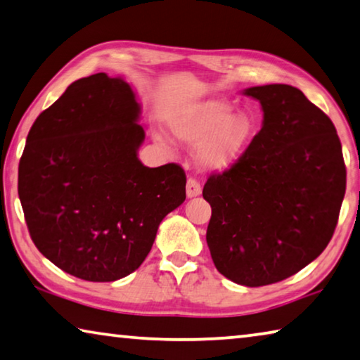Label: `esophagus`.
<instances>
[{
    "label": "esophagus",
    "instance_id": "34e87169",
    "mask_svg": "<svg viewBox=\"0 0 360 360\" xmlns=\"http://www.w3.org/2000/svg\"><path fill=\"white\" fill-rule=\"evenodd\" d=\"M186 193H187V197H189V198L200 195V193H202V184L197 179L189 178V179H187V184H186Z\"/></svg>",
    "mask_w": 360,
    "mask_h": 360
}]
</instances>
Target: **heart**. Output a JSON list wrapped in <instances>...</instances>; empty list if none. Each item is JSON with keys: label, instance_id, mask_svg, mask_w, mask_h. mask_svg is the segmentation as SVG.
<instances>
[{"label": "heart", "instance_id": "1", "mask_svg": "<svg viewBox=\"0 0 360 360\" xmlns=\"http://www.w3.org/2000/svg\"><path fill=\"white\" fill-rule=\"evenodd\" d=\"M168 124L181 141L195 146L197 163L210 171H226L248 146L255 131L253 118L233 113L224 99H203L174 107Z\"/></svg>", "mask_w": 360, "mask_h": 360}]
</instances>
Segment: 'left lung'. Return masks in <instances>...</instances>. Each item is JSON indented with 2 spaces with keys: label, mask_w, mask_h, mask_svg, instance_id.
Segmentation results:
<instances>
[{
  "label": "left lung",
  "mask_w": 360,
  "mask_h": 360,
  "mask_svg": "<svg viewBox=\"0 0 360 360\" xmlns=\"http://www.w3.org/2000/svg\"><path fill=\"white\" fill-rule=\"evenodd\" d=\"M262 127L242 157L211 174L207 243L222 276L262 287L293 276L332 238L346 192L341 142L321 108L290 84L243 91Z\"/></svg>",
  "instance_id": "obj_1"
}]
</instances>
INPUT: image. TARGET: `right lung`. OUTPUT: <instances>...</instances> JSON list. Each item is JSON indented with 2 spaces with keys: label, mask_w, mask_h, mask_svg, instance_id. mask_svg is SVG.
<instances>
[{
  "label": "right lung",
  "mask_w": 360,
  "mask_h": 360,
  "mask_svg": "<svg viewBox=\"0 0 360 360\" xmlns=\"http://www.w3.org/2000/svg\"><path fill=\"white\" fill-rule=\"evenodd\" d=\"M141 105L123 78L77 79L39 113L19 163V198L39 253L70 276L113 282L149 255L186 200L179 165L144 167Z\"/></svg>",
  "instance_id": "right-lung-1"
}]
</instances>
